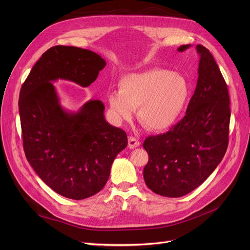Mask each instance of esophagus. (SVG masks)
<instances>
[{
  "mask_svg": "<svg viewBox=\"0 0 250 250\" xmlns=\"http://www.w3.org/2000/svg\"><path fill=\"white\" fill-rule=\"evenodd\" d=\"M140 146V141L135 137H128V148L129 149H135Z\"/></svg>",
  "mask_w": 250,
  "mask_h": 250,
  "instance_id": "obj_1",
  "label": "esophagus"
}]
</instances>
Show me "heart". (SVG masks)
<instances>
[{"instance_id": "1", "label": "heart", "mask_w": 250, "mask_h": 250, "mask_svg": "<svg viewBox=\"0 0 250 250\" xmlns=\"http://www.w3.org/2000/svg\"><path fill=\"white\" fill-rule=\"evenodd\" d=\"M188 94V84L181 75L153 69L123 78L118 92H110L107 100L116 121L130 120L137 109L144 126L160 132L176 123Z\"/></svg>"}]
</instances>
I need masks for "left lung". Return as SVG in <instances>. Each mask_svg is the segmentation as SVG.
I'll return each instance as SVG.
<instances>
[{
	"label": "left lung",
	"instance_id": "obj_1",
	"mask_svg": "<svg viewBox=\"0 0 250 250\" xmlns=\"http://www.w3.org/2000/svg\"><path fill=\"white\" fill-rule=\"evenodd\" d=\"M189 44L181 45L183 51ZM199 78L185 117L167 133L150 136L143 144L149 155L144 168L147 187L157 194L179 198L201 186L224 157L229 142L230 98L218 64L205 46Z\"/></svg>",
	"mask_w": 250,
	"mask_h": 250
}]
</instances>
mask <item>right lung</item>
<instances>
[{
	"label": "right lung",
	"instance_id": "1",
	"mask_svg": "<svg viewBox=\"0 0 250 250\" xmlns=\"http://www.w3.org/2000/svg\"><path fill=\"white\" fill-rule=\"evenodd\" d=\"M105 64L94 51L52 46L33 65L20 90L26 158L45 185L64 198L84 200L99 192L116 155L127 146V137L105 121L100 100H89L78 112L65 111L51 82L62 79L88 87Z\"/></svg>",
	"mask_w": 250,
	"mask_h": 250
}]
</instances>
